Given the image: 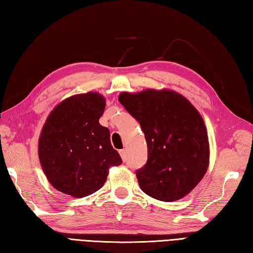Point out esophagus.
Masks as SVG:
<instances>
[{
  "mask_svg": "<svg viewBox=\"0 0 253 253\" xmlns=\"http://www.w3.org/2000/svg\"><path fill=\"white\" fill-rule=\"evenodd\" d=\"M120 154H121V157H122V159H123L124 162H126V161H127V152H126V150H125V149L121 150V151H120Z\"/></svg>",
  "mask_w": 253,
  "mask_h": 253,
  "instance_id": "34e87169",
  "label": "esophagus"
}]
</instances>
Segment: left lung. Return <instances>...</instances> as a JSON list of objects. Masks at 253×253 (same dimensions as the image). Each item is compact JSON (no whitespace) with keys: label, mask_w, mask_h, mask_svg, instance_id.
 Wrapping results in <instances>:
<instances>
[{"label":"left lung","mask_w":253,"mask_h":253,"mask_svg":"<svg viewBox=\"0 0 253 253\" xmlns=\"http://www.w3.org/2000/svg\"><path fill=\"white\" fill-rule=\"evenodd\" d=\"M118 101L139 122L146 137L147 163L136 170L141 190L165 202L184 198L209 165L208 133L200 114L174 91L124 92Z\"/></svg>","instance_id":"1"}]
</instances>
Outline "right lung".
Returning a JSON list of instances; mask_svg holds the SVG:
<instances>
[{
    "label": "right lung",
    "mask_w": 253,
    "mask_h": 253,
    "mask_svg": "<svg viewBox=\"0 0 253 253\" xmlns=\"http://www.w3.org/2000/svg\"><path fill=\"white\" fill-rule=\"evenodd\" d=\"M105 100L95 92L78 94L58 104L43 126L39 159L51 185L84 198L101 189L112 165L123 161L112 147L109 128L100 125Z\"/></svg>",
    "instance_id": "1"
}]
</instances>
